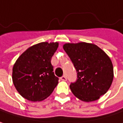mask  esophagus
Listing matches in <instances>:
<instances>
[{"instance_id":"obj_1","label":"esophagus","mask_w":123,"mask_h":123,"mask_svg":"<svg viewBox=\"0 0 123 123\" xmlns=\"http://www.w3.org/2000/svg\"><path fill=\"white\" fill-rule=\"evenodd\" d=\"M61 80L62 81H66L67 80V78H66L65 76H62V77H61Z\"/></svg>"}]
</instances>
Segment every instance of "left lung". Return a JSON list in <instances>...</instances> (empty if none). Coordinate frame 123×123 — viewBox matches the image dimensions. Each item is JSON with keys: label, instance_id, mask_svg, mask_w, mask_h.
Returning a JSON list of instances; mask_svg holds the SVG:
<instances>
[{"label": "left lung", "instance_id": "obj_1", "mask_svg": "<svg viewBox=\"0 0 123 123\" xmlns=\"http://www.w3.org/2000/svg\"><path fill=\"white\" fill-rule=\"evenodd\" d=\"M63 49L77 73V80L70 88L77 98L94 101L106 94L113 80V63L106 53L91 43H66Z\"/></svg>", "mask_w": 123, "mask_h": 123}]
</instances>
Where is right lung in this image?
Segmentation results:
<instances>
[{"label":"right lung","mask_w":123,"mask_h":123,"mask_svg":"<svg viewBox=\"0 0 123 123\" xmlns=\"http://www.w3.org/2000/svg\"><path fill=\"white\" fill-rule=\"evenodd\" d=\"M58 42H41L23 52L12 68V82L23 98L41 101L49 97L58 84L53 73L51 58Z\"/></svg>","instance_id":"add662e5"}]
</instances>
